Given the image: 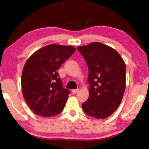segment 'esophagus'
Masks as SVG:
<instances>
[{
    "label": "esophagus",
    "mask_w": 149,
    "mask_h": 149,
    "mask_svg": "<svg viewBox=\"0 0 149 149\" xmlns=\"http://www.w3.org/2000/svg\"><path fill=\"white\" fill-rule=\"evenodd\" d=\"M79 89H73L72 90V93H74V94H75V93H77L78 91H79Z\"/></svg>",
    "instance_id": "1"
}]
</instances>
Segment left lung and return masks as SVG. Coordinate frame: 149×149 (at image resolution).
Here are the masks:
<instances>
[{
  "label": "left lung",
  "mask_w": 149,
  "mask_h": 149,
  "mask_svg": "<svg viewBox=\"0 0 149 149\" xmlns=\"http://www.w3.org/2000/svg\"><path fill=\"white\" fill-rule=\"evenodd\" d=\"M89 68V97L82 104L85 114L105 119L119 107L125 88V64L116 50L94 42L77 48Z\"/></svg>",
  "instance_id": "obj_1"
}]
</instances>
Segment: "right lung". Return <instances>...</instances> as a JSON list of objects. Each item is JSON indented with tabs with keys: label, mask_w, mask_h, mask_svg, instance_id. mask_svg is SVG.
Wrapping results in <instances>:
<instances>
[{
	"label": "right lung",
	"mask_w": 149,
	"mask_h": 149,
	"mask_svg": "<svg viewBox=\"0 0 149 149\" xmlns=\"http://www.w3.org/2000/svg\"><path fill=\"white\" fill-rule=\"evenodd\" d=\"M76 50L72 46L49 45L34 52L24 65L22 93L35 114L50 117L64 108L70 91L63 87L59 68Z\"/></svg>",
	"instance_id": "add662e5"
}]
</instances>
